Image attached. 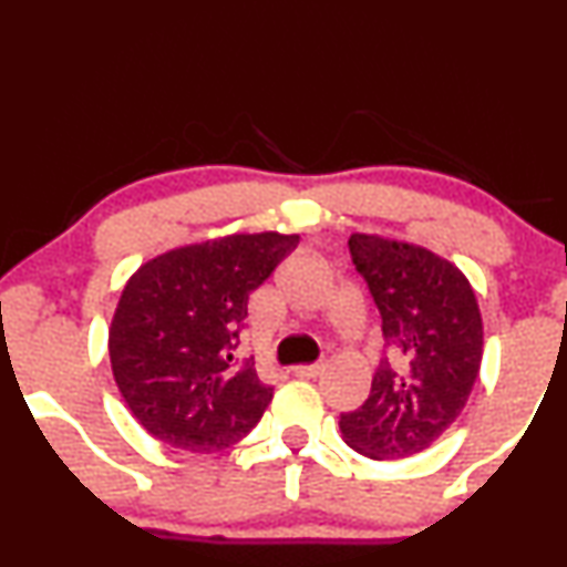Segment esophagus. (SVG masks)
Returning a JSON list of instances; mask_svg holds the SVG:
<instances>
[{"label": "esophagus", "mask_w": 567, "mask_h": 567, "mask_svg": "<svg viewBox=\"0 0 567 567\" xmlns=\"http://www.w3.org/2000/svg\"><path fill=\"white\" fill-rule=\"evenodd\" d=\"M324 372V361H317V364H301V367H292V374L296 378H317V374Z\"/></svg>", "instance_id": "obj_1"}]
</instances>
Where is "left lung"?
<instances>
[{
  "label": "left lung",
  "mask_w": 567,
  "mask_h": 567,
  "mask_svg": "<svg viewBox=\"0 0 567 567\" xmlns=\"http://www.w3.org/2000/svg\"><path fill=\"white\" fill-rule=\"evenodd\" d=\"M353 266L370 288L391 359L370 399L340 414V433L370 460L420 454L460 417L481 372L483 322L467 277L412 243L351 235Z\"/></svg>",
  "instance_id": "1"
}]
</instances>
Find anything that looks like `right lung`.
<instances>
[{
	"label": "right lung",
	"instance_id": "obj_1",
	"mask_svg": "<svg viewBox=\"0 0 567 567\" xmlns=\"http://www.w3.org/2000/svg\"><path fill=\"white\" fill-rule=\"evenodd\" d=\"M298 245V235H227L142 264L115 306L107 351L115 385L145 431L210 454L245 439L275 388L254 361H231L248 296Z\"/></svg>",
	"mask_w": 567,
	"mask_h": 567
}]
</instances>
